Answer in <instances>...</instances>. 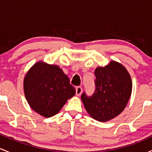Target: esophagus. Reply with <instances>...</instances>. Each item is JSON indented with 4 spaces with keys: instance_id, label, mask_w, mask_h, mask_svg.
<instances>
[{
    "instance_id": "34e87169",
    "label": "esophagus",
    "mask_w": 152,
    "mask_h": 152,
    "mask_svg": "<svg viewBox=\"0 0 152 152\" xmlns=\"http://www.w3.org/2000/svg\"><path fill=\"white\" fill-rule=\"evenodd\" d=\"M82 93V88L81 86H77L76 88V94L77 96H80Z\"/></svg>"
}]
</instances>
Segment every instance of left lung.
<instances>
[{
    "label": "left lung",
    "instance_id": "left-lung-1",
    "mask_svg": "<svg viewBox=\"0 0 152 152\" xmlns=\"http://www.w3.org/2000/svg\"><path fill=\"white\" fill-rule=\"evenodd\" d=\"M95 91L91 96L85 92L81 100L87 112L94 119L107 121L120 114L132 94V82L126 69L117 62L95 70Z\"/></svg>",
    "mask_w": 152,
    "mask_h": 152
}]
</instances>
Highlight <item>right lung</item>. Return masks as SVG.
I'll list each match as a JSON object with an SVG mask.
<instances>
[{
    "instance_id": "1",
    "label": "right lung",
    "mask_w": 152,
    "mask_h": 152,
    "mask_svg": "<svg viewBox=\"0 0 152 152\" xmlns=\"http://www.w3.org/2000/svg\"><path fill=\"white\" fill-rule=\"evenodd\" d=\"M29 105L44 117L59 112L76 94L69 78L58 66L38 62L28 71L23 82Z\"/></svg>"
}]
</instances>
